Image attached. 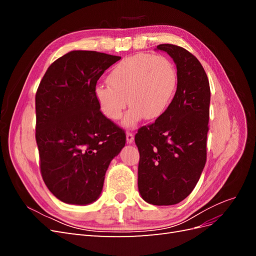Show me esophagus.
I'll use <instances>...</instances> for the list:
<instances>
[{"label":"esophagus","instance_id":"34e87169","mask_svg":"<svg viewBox=\"0 0 256 256\" xmlns=\"http://www.w3.org/2000/svg\"><path fill=\"white\" fill-rule=\"evenodd\" d=\"M126 140H127V143H128V144L132 143V142L134 141V134L127 132V134H126Z\"/></svg>","mask_w":256,"mask_h":256}]
</instances>
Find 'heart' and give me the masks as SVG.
I'll list each match as a JSON object with an SVG mask.
<instances>
[{"instance_id": "obj_1", "label": "heart", "mask_w": 256, "mask_h": 256, "mask_svg": "<svg viewBox=\"0 0 256 256\" xmlns=\"http://www.w3.org/2000/svg\"><path fill=\"white\" fill-rule=\"evenodd\" d=\"M177 70L164 56L138 53L116 64L109 83H98L95 96L108 118L118 120L129 104L124 125L134 127L145 116L158 118L171 106L177 88Z\"/></svg>"}]
</instances>
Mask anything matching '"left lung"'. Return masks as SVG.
Returning <instances> with one entry per match:
<instances>
[{
    "label": "left lung",
    "instance_id": "left-lung-1",
    "mask_svg": "<svg viewBox=\"0 0 256 256\" xmlns=\"http://www.w3.org/2000/svg\"><path fill=\"white\" fill-rule=\"evenodd\" d=\"M177 68V88L168 109L138 129V192L145 202L168 206L182 202L196 186L206 164L210 88L198 60L186 49L164 44Z\"/></svg>",
    "mask_w": 256,
    "mask_h": 256
}]
</instances>
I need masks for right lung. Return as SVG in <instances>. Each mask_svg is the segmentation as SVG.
I'll return each instance as SVG.
<instances>
[{
    "label": "right lung",
    "instance_id": "add662e5",
    "mask_svg": "<svg viewBox=\"0 0 256 256\" xmlns=\"http://www.w3.org/2000/svg\"><path fill=\"white\" fill-rule=\"evenodd\" d=\"M120 60L74 50L50 65L38 86L36 142L42 180L67 204L94 203L112 159L126 143L124 130L100 111L95 86Z\"/></svg>",
    "mask_w": 256,
    "mask_h": 256
}]
</instances>
